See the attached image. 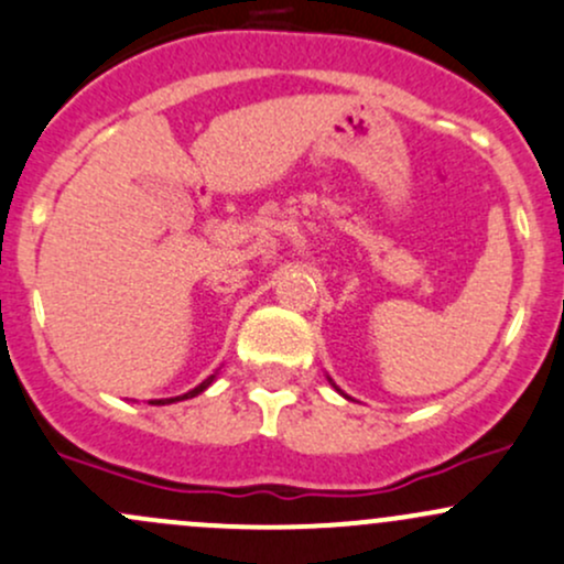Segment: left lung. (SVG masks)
Instances as JSON below:
<instances>
[{
    "label": "left lung",
    "instance_id": "8db88e82",
    "mask_svg": "<svg viewBox=\"0 0 564 564\" xmlns=\"http://www.w3.org/2000/svg\"><path fill=\"white\" fill-rule=\"evenodd\" d=\"M329 383H332V378H329ZM332 387H335V383H332ZM337 389V387H335ZM337 391H340V389H337ZM340 394H343V391H340ZM343 397H346V394H343Z\"/></svg>",
    "mask_w": 564,
    "mask_h": 564
}]
</instances>
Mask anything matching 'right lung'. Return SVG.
<instances>
[{"instance_id": "obj_1", "label": "right lung", "mask_w": 564, "mask_h": 564, "mask_svg": "<svg viewBox=\"0 0 564 564\" xmlns=\"http://www.w3.org/2000/svg\"><path fill=\"white\" fill-rule=\"evenodd\" d=\"M216 381V376H210V378H205L203 383H199V387H194L192 391H186V394H181V397H170V400H153L151 405H170V402H177V400H188V397H197V394H203V391L210 387V383Z\"/></svg>"}]
</instances>
